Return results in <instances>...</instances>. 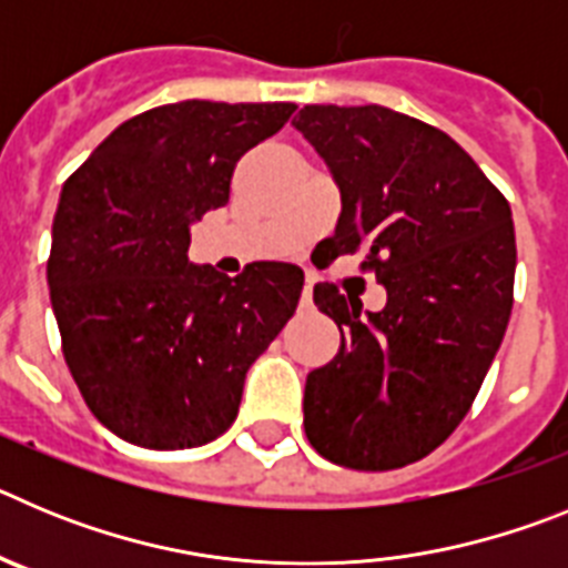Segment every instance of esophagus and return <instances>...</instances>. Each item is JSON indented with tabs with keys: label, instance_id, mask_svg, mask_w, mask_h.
Listing matches in <instances>:
<instances>
[{
	"label": "esophagus",
	"instance_id": "1",
	"mask_svg": "<svg viewBox=\"0 0 568 568\" xmlns=\"http://www.w3.org/2000/svg\"><path fill=\"white\" fill-rule=\"evenodd\" d=\"M301 307L304 310L313 307V281H307V284H304V293H301Z\"/></svg>",
	"mask_w": 568,
	"mask_h": 568
}]
</instances>
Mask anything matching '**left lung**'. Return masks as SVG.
<instances>
[{"label":"left lung","instance_id":"left-lung-1","mask_svg":"<svg viewBox=\"0 0 568 568\" xmlns=\"http://www.w3.org/2000/svg\"><path fill=\"white\" fill-rule=\"evenodd\" d=\"M293 128L341 190L329 255H364L386 290V307L361 315L335 284H315L341 349L307 375L304 429L338 466L415 464L464 420L504 341L518 261L509 202L444 130L381 104H307Z\"/></svg>","mask_w":568,"mask_h":568}]
</instances>
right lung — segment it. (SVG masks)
<instances>
[{"label": "right lung", "mask_w": 568, "mask_h": 568, "mask_svg": "<svg viewBox=\"0 0 568 568\" xmlns=\"http://www.w3.org/2000/svg\"><path fill=\"white\" fill-rule=\"evenodd\" d=\"M295 104L144 110L64 182L48 258L68 369L90 413L144 449L227 433L253 361L298 307L304 273L258 261L235 278L190 264V224L230 202L241 155Z\"/></svg>", "instance_id": "right-lung-1"}]
</instances>
